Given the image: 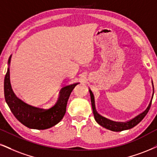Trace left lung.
I'll return each instance as SVG.
<instances>
[{"label":"left lung","instance_id":"left-lung-1","mask_svg":"<svg viewBox=\"0 0 157 157\" xmlns=\"http://www.w3.org/2000/svg\"><path fill=\"white\" fill-rule=\"evenodd\" d=\"M90 93L91 97V102H92V110H93V114L94 117V119L100 126L105 127V128L110 129L111 131H114V132H121V131L126 130V129H129L132 127H134L135 126H136L138 124H139L144 119V118L146 117V114L148 113V111H149L151 105V102L153 99V96H154V93H153L151 100L148 105V107L145 111L139 114L138 116H137L136 117H135L134 119H132L130 121H127V122H116V121H111V120L106 119L105 117H102V116H100V114H98V112L96 111L95 106H94V98L93 94H92V91L90 90Z\"/></svg>","mask_w":157,"mask_h":157}]
</instances>
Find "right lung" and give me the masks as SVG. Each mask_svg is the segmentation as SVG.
<instances>
[{
    "instance_id": "1",
    "label": "right lung",
    "mask_w": 157,
    "mask_h": 157,
    "mask_svg": "<svg viewBox=\"0 0 157 157\" xmlns=\"http://www.w3.org/2000/svg\"><path fill=\"white\" fill-rule=\"evenodd\" d=\"M11 57V56L8 61L9 65ZM77 84H73L62 89L59 100L53 107L48 110L40 109L28 105L15 95L11 89L8 67L4 78V97L11 111L19 122L30 129H46L56 125L63 119L66 112L69 97Z\"/></svg>"
}]
</instances>
